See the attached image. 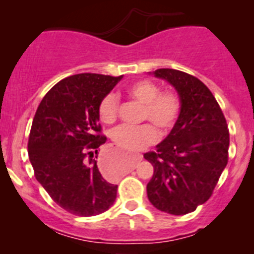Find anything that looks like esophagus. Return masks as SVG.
I'll return each instance as SVG.
<instances>
[{"label": "esophagus", "mask_w": 254, "mask_h": 254, "mask_svg": "<svg viewBox=\"0 0 254 254\" xmlns=\"http://www.w3.org/2000/svg\"><path fill=\"white\" fill-rule=\"evenodd\" d=\"M117 157V152L115 151H109L106 155H103L99 160V167H101L102 172L107 173L108 175V167L112 165V162L114 161V158ZM142 160L141 155H135V163L140 162Z\"/></svg>", "instance_id": "esophagus-1"}]
</instances>
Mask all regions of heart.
Returning a JSON list of instances; mask_svg holds the SVG:
<instances>
[{
  "mask_svg": "<svg viewBox=\"0 0 254 254\" xmlns=\"http://www.w3.org/2000/svg\"><path fill=\"white\" fill-rule=\"evenodd\" d=\"M131 98L143 104L142 119L150 120L162 134L170 131L176 124L181 113V99L173 91L160 92L157 84L150 79H140L130 84L127 89ZM119 101L114 93H108L102 98L98 106L101 120L111 124L117 119ZM113 141L119 147L127 151H137L151 145L157 140V131L151 124L139 127L120 125L112 131ZM122 163L114 167V172H120Z\"/></svg>",
  "mask_w": 254,
  "mask_h": 254,
  "instance_id": "obj_1",
  "label": "heart"
}]
</instances>
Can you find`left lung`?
Here are the masks:
<instances>
[{
  "mask_svg": "<svg viewBox=\"0 0 254 254\" xmlns=\"http://www.w3.org/2000/svg\"><path fill=\"white\" fill-rule=\"evenodd\" d=\"M152 75L175 87L181 113L156 152L143 155L153 166L147 198L161 211L186 215L211 196L226 167L229 129L219 103L200 79L173 68H158Z\"/></svg>",
  "mask_w": 254,
  "mask_h": 254,
  "instance_id": "1",
  "label": "left lung"
}]
</instances>
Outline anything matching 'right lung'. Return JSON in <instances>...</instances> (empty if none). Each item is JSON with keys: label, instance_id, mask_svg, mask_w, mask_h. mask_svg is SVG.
Returning a JSON list of instances; mask_svg holds the SVG:
<instances>
[{"label": "right lung", "instance_id": "add662e5", "mask_svg": "<svg viewBox=\"0 0 254 254\" xmlns=\"http://www.w3.org/2000/svg\"><path fill=\"white\" fill-rule=\"evenodd\" d=\"M122 78L78 73L61 79L33 119L28 153L35 178L58 205L77 216L102 214L117 198L118 186L102 177L93 156L107 141L98 106Z\"/></svg>", "mask_w": 254, "mask_h": 254}]
</instances>
